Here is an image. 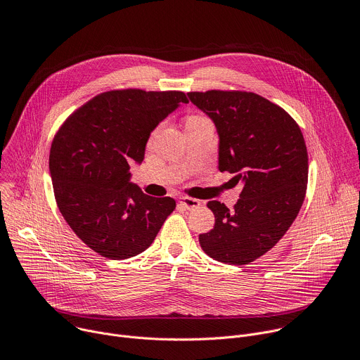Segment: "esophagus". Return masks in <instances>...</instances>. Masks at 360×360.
<instances>
[{"instance_id":"obj_1","label":"esophagus","mask_w":360,"mask_h":360,"mask_svg":"<svg viewBox=\"0 0 360 360\" xmlns=\"http://www.w3.org/2000/svg\"><path fill=\"white\" fill-rule=\"evenodd\" d=\"M179 203H181V207L191 211V210H195L199 207L200 200H198L195 198H189V196H182V198H179Z\"/></svg>"}]
</instances>
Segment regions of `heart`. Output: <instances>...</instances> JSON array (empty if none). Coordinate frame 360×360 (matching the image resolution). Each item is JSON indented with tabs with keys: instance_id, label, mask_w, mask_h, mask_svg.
Segmentation results:
<instances>
[{
	"instance_id": "heart-1",
	"label": "heart",
	"mask_w": 360,
	"mask_h": 360,
	"mask_svg": "<svg viewBox=\"0 0 360 360\" xmlns=\"http://www.w3.org/2000/svg\"><path fill=\"white\" fill-rule=\"evenodd\" d=\"M200 120H203V118H200V117H189L188 121H186V124H188V122H196V121H200Z\"/></svg>"
}]
</instances>
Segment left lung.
I'll use <instances>...</instances> for the list:
<instances>
[{"label":"left lung","instance_id":"obj_1","mask_svg":"<svg viewBox=\"0 0 360 360\" xmlns=\"http://www.w3.org/2000/svg\"><path fill=\"white\" fill-rule=\"evenodd\" d=\"M215 124L218 168L242 191L233 210L210 200L215 226L199 235L215 261L246 265L272 249L296 219L307 185V150L299 125L266 98L245 91L188 92Z\"/></svg>","mask_w":360,"mask_h":360}]
</instances>
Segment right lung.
<instances>
[{
    "label": "right lung",
    "mask_w": 360,
    "mask_h": 360,
    "mask_svg": "<svg viewBox=\"0 0 360 360\" xmlns=\"http://www.w3.org/2000/svg\"><path fill=\"white\" fill-rule=\"evenodd\" d=\"M181 91L120 89L99 94L60 128L49 150L56 200L75 235L108 259L143 252L176 203L131 182L150 132L179 105Z\"/></svg>",
    "instance_id": "add662e5"
}]
</instances>
